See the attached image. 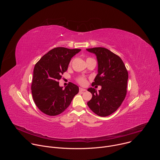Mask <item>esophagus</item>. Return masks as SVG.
Listing matches in <instances>:
<instances>
[{
    "label": "esophagus",
    "mask_w": 160,
    "mask_h": 160,
    "mask_svg": "<svg viewBox=\"0 0 160 160\" xmlns=\"http://www.w3.org/2000/svg\"><path fill=\"white\" fill-rule=\"evenodd\" d=\"M80 91H82V92H84V91H86V89L80 87Z\"/></svg>",
    "instance_id": "esophagus-1"
}]
</instances>
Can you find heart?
I'll return each mask as SVG.
<instances>
[{
  "label": "heart",
  "mask_w": 160,
  "mask_h": 160,
  "mask_svg": "<svg viewBox=\"0 0 160 160\" xmlns=\"http://www.w3.org/2000/svg\"><path fill=\"white\" fill-rule=\"evenodd\" d=\"M88 59H89V58H88ZM78 82L81 85H85V83L87 82V80H86V78H85L83 77H80L78 79Z\"/></svg>",
  "instance_id": "obj_1"
}]
</instances>
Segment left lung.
Returning a JSON list of instances; mask_svg holds the SVG:
<instances>
[{
	"instance_id": "1",
	"label": "left lung",
	"mask_w": 160,
	"mask_h": 160,
	"mask_svg": "<svg viewBox=\"0 0 160 160\" xmlns=\"http://www.w3.org/2000/svg\"><path fill=\"white\" fill-rule=\"evenodd\" d=\"M96 56L98 75L92 85H101V89H87L92 94L88 102L89 108L100 117H107L121 106L127 94L128 72L122 59L104 48L86 49Z\"/></svg>"
}]
</instances>
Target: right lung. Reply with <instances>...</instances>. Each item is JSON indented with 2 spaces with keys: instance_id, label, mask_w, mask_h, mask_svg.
Segmentation results:
<instances>
[{
  "instance_id": "add662e5",
  "label": "right lung",
  "mask_w": 160,
  "mask_h": 160,
  "mask_svg": "<svg viewBox=\"0 0 160 160\" xmlns=\"http://www.w3.org/2000/svg\"><path fill=\"white\" fill-rule=\"evenodd\" d=\"M81 49L56 48L43 56L33 69L32 93L38 108L49 116L62 112L78 93V87L70 82L64 89L58 80L65 72L71 59Z\"/></svg>"
}]
</instances>
